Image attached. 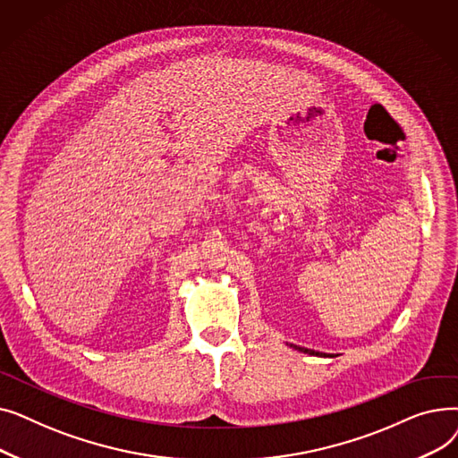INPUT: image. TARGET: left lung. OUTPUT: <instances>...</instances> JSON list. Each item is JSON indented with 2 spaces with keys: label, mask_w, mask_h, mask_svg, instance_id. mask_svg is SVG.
Wrapping results in <instances>:
<instances>
[{
  "label": "left lung",
  "mask_w": 458,
  "mask_h": 458,
  "mask_svg": "<svg viewBox=\"0 0 458 458\" xmlns=\"http://www.w3.org/2000/svg\"><path fill=\"white\" fill-rule=\"evenodd\" d=\"M290 347H293V349H297V351H301V352H304V354H311V356H328V354H325V352H319V351H314V349H306V347H299V345H290ZM332 356V354H330Z\"/></svg>",
  "instance_id": "8db88e82"
}]
</instances>
